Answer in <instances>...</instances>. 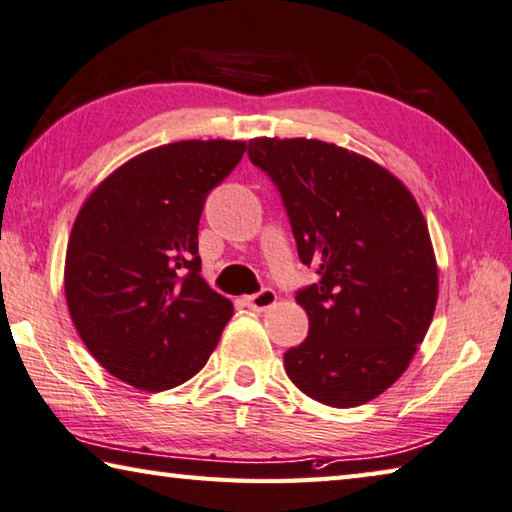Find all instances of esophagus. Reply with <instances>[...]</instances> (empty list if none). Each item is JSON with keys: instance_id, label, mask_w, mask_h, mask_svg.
Here are the masks:
<instances>
[{"instance_id": "esophagus-1", "label": "esophagus", "mask_w": 512, "mask_h": 512, "mask_svg": "<svg viewBox=\"0 0 512 512\" xmlns=\"http://www.w3.org/2000/svg\"><path fill=\"white\" fill-rule=\"evenodd\" d=\"M274 303H276V292L270 290V288H265V290H261V292H256V294H251V297H247V306H249L251 310H258V312L272 308Z\"/></svg>"}]
</instances>
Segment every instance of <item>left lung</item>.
Returning a JSON list of instances; mask_svg holds the SVG:
<instances>
[{
	"instance_id": "8db88e82",
	"label": "left lung",
	"mask_w": 512,
	"mask_h": 512,
	"mask_svg": "<svg viewBox=\"0 0 512 512\" xmlns=\"http://www.w3.org/2000/svg\"><path fill=\"white\" fill-rule=\"evenodd\" d=\"M249 161L272 179L303 265L308 312L285 373L312 400L357 407L396 382L432 324L438 270L427 222L405 184L319 139H251Z\"/></svg>"
}]
</instances>
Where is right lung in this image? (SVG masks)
<instances>
[{
    "label": "right lung",
    "mask_w": 512,
    "mask_h": 512,
    "mask_svg": "<svg viewBox=\"0 0 512 512\" xmlns=\"http://www.w3.org/2000/svg\"><path fill=\"white\" fill-rule=\"evenodd\" d=\"M242 141H177L130 159L87 197L65 263L69 315L114 378L146 391L191 380L233 306L202 279L197 227Z\"/></svg>",
    "instance_id": "obj_1"
}]
</instances>
